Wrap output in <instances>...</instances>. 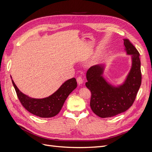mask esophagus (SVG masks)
I'll return each mask as SVG.
<instances>
[{
    "instance_id": "1",
    "label": "esophagus",
    "mask_w": 152,
    "mask_h": 152,
    "mask_svg": "<svg viewBox=\"0 0 152 152\" xmlns=\"http://www.w3.org/2000/svg\"><path fill=\"white\" fill-rule=\"evenodd\" d=\"M76 80H77V83H78V84H79V85H81L82 83H83V78H82L81 76L77 77Z\"/></svg>"
}]
</instances>
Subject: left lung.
I'll use <instances>...</instances> for the list:
<instances>
[{"label":"left lung","mask_w":152,"mask_h":152,"mask_svg":"<svg viewBox=\"0 0 152 152\" xmlns=\"http://www.w3.org/2000/svg\"><path fill=\"white\" fill-rule=\"evenodd\" d=\"M125 50L131 55L132 66L125 81L118 86L103 77L104 65L91 66L86 72V86L91 91L92 111L102 118L111 117L128 110L133 105L141 83L140 53L128 39H124Z\"/></svg>","instance_id":"8db88e82"}]
</instances>
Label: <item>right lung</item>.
Wrapping results in <instances>:
<instances>
[{
    "instance_id": "obj_1",
    "label": "right lung",
    "mask_w": 152,
    "mask_h": 152,
    "mask_svg": "<svg viewBox=\"0 0 152 152\" xmlns=\"http://www.w3.org/2000/svg\"><path fill=\"white\" fill-rule=\"evenodd\" d=\"M18 99L22 105L33 115L48 118L58 114L71 93L77 87L75 77L65 81L54 94L44 99H33L20 91L12 80Z\"/></svg>"
}]
</instances>
